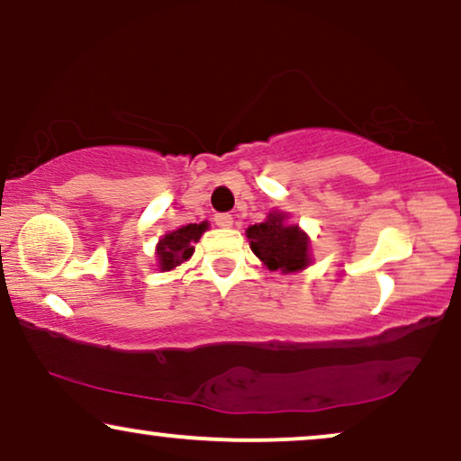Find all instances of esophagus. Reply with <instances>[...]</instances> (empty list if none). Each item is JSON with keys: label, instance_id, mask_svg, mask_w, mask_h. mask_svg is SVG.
Segmentation results:
<instances>
[{"label": "esophagus", "instance_id": "34e87169", "mask_svg": "<svg viewBox=\"0 0 461 461\" xmlns=\"http://www.w3.org/2000/svg\"><path fill=\"white\" fill-rule=\"evenodd\" d=\"M213 222H216L220 229H229V226H232V216L230 213H216V216H213Z\"/></svg>", "mask_w": 461, "mask_h": 461}]
</instances>
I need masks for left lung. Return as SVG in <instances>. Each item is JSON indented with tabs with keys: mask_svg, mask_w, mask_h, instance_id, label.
Listing matches in <instances>:
<instances>
[{
	"mask_svg": "<svg viewBox=\"0 0 461 461\" xmlns=\"http://www.w3.org/2000/svg\"><path fill=\"white\" fill-rule=\"evenodd\" d=\"M248 239L268 270L295 273L308 267V237L298 226L285 224V213H268L264 222L249 226Z\"/></svg>",
	"mask_w": 461,
	"mask_h": 461,
	"instance_id": "8db88e82",
	"label": "left lung"
}]
</instances>
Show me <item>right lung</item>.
<instances>
[{"instance_id":"obj_1","label":"right lung","mask_w":461,"mask_h":461,"mask_svg":"<svg viewBox=\"0 0 461 461\" xmlns=\"http://www.w3.org/2000/svg\"><path fill=\"white\" fill-rule=\"evenodd\" d=\"M207 230V222L186 224L178 230L167 232L157 245V258H159L161 270H172L193 256V243L199 241V237Z\"/></svg>"}]
</instances>
